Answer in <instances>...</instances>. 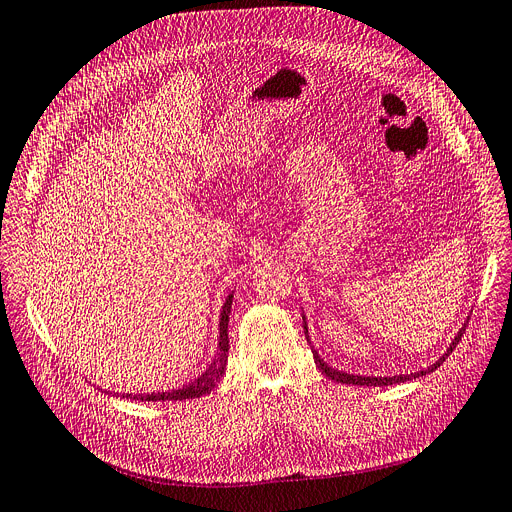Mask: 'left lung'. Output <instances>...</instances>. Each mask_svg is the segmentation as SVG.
I'll return each instance as SVG.
<instances>
[{"mask_svg":"<svg viewBox=\"0 0 512 512\" xmlns=\"http://www.w3.org/2000/svg\"><path fill=\"white\" fill-rule=\"evenodd\" d=\"M463 332H465V326L459 330V334L455 336V340L451 342V346L447 348V352L445 355L435 363V365H430L426 371H418V373H410V375H396V377H363V375H350V373H342V371H336V369H332V367H328L322 359H320V355L316 350L311 348V352H313V359H316V365L320 367V371L328 377V379H334V381H338V383H348V385H391V383H404V381H410V379H416V377H420V375H426V373H432L435 371L437 367H441L443 363H445V359L451 355V352L455 350V346L459 344V340H461V336H463ZM305 334H307V326H305Z\"/></svg>","mask_w":512,"mask_h":512,"instance_id":"obj_1","label":"left lung"}]
</instances>
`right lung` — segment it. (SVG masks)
<instances>
[{
    "label": "right lung",
    "instance_id": "1",
    "mask_svg": "<svg viewBox=\"0 0 512 512\" xmlns=\"http://www.w3.org/2000/svg\"><path fill=\"white\" fill-rule=\"evenodd\" d=\"M231 299L233 295H229L225 299V305H223V311H221V322H219V346H217V357L215 361L211 363V367L199 377L194 379L192 383L188 385H182L180 389H172V391H164V393H137V396H131V393H123V398H131V400H137V402H166V400H172V402H182V400H192V398H201L205 396V393H209L217 383L219 379L223 377L225 373V365H227V352H229V338H227V322H229V311H231Z\"/></svg>",
    "mask_w": 512,
    "mask_h": 512
}]
</instances>
